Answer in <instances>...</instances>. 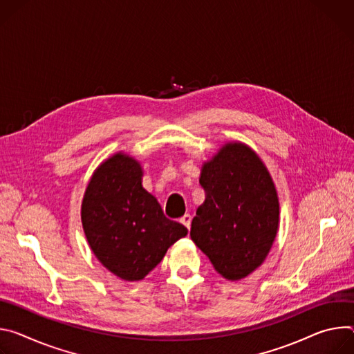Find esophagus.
Here are the masks:
<instances>
[{"instance_id": "obj_1", "label": "esophagus", "mask_w": 354, "mask_h": 354, "mask_svg": "<svg viewBox=\"0 0 354 354\" xmlns=\"http://www.w3.org/2000/svg\"><path fill=\"white\" fill-rule=\"evenodd\" d=\"M180 222H181L187 229H189V226H191V215H189V214H185V215L180 219Z\"/></svg>"}]
</instances>
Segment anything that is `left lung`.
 Here are the masks:
<instances>
[{"instance_id": "1", "label": "left lung", "mask_w": 354, "mask_h": 354, "mask_svg": "<svg viewBox=\"0 0 354 354\" xmlns=\"http://www.w3.org/2000/svg\"><path fill=\"white\" fill-rule=\"evenodd\" d=\"M205 201L191 222V239L229 281L259 268L276 241L280 203L260 156L246 143L226 142L204 162Z\"/></svg>"}]
</instances>
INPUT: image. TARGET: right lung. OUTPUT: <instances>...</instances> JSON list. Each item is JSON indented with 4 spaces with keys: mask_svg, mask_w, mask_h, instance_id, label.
<instances>
[{
    "mask_svg": "<svg viewBox=\"0 0 354 354\" xmlns=\"http://www.w3.org/2000/svg\"><path fill=\"white\" fill-rule=\"evenodd\" d=\"M143 169L118 151L93 173L82 203V223L100 263L125 281H140L162 261L187 227L165 216L142 185Z\"/></svg>",
    "mask_w": 354,
    "mask_h": 354,
    "instance_id": "add662e5",
    "label": "right lung"
}]
</instances>
